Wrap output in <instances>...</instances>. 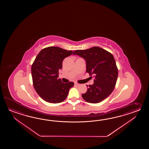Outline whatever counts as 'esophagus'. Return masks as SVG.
Listing matches in <instances>:
<instances>
[{"instance_id":"34e87169","label":"esophagus","mask_w":149,"mask_h":149,"mask_svg":"<svg viewBox=\"0 0 149 149\" xmlns=\"http://www.w3.org/2000/svg\"><path fill=\"white\" fill-rule=\"evenodd\" d=\"M74 85L77 86H80V84H78V83H76V82H75V83H74Z\"/></svg>"}]
</instances>
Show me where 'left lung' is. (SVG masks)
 Wrapping results in <instances>:
<instances>
[{"mask_svg": "<svg viewBox=\"0 0 149 149\" xmlns=\"http://www.w3.org/2000/svg\"><path fill=\"white\" fill-rule=\"evenodd\" d=\"M73 54L85 60L86 72L94 78L93 85H86L87 91L82 94V98L91 103H98L107 98L114 89L118 74L113 55L99 47L76 50Z\"/></svg>", "mask_w": 149, "mask_h": 149, "instance_id": "left-lung-1", "label": "left lung"}]
</instances>
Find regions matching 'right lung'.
Returning a JSON list of instances; mask_svg holds the SVG:
<instances>
[{
    "mask_svg": "<svg viewBox=\"0 0 149 149\" xmlns=\"http://www.w3.org/2000/svg\"><path fill=\"white\" fill-rule=\"evenodd\" d=\"M58 47L42 49L36 57L31 67L33 86L38 95L45 101L58 103L67 98L73 82L63 83L58 79V71L65 57L73 53Z\"/></svg>",
    "mask_w": 149,
    "mask_h": 149,
    "instance_id": "right-lung-1",
    "label": "right lung"
}]
</instances>
